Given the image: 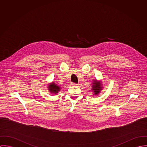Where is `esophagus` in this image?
Wrapping results in <instances>:
<instances>
[{
    "label": "esophagus",
    "instance_id": "esophagus-1",
    "mask_svg": "<svg viewBox=\"0 0 147 147\" xmlns=\"http://www.w3.org/2000/svg\"><path fill=\"white\" fill-rule=\"evenodd\" d=\"M70 84H71V86H78V84H76V83H70Z\"/></svg>",
    "mask_w": 147,
    "mask_h": 147
}]
</instances>
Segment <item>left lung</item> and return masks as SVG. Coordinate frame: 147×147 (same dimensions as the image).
<instances>
[{"instance_id":"1","label":"left lung","mask_w":147,"mask_h":147,"mask_svg":"<svg viewBox=\"0 0 147 147\" xmlns=\"http://www.w3.org/2000/svg\"><path fill=\"white\" fill-rule=\"evenodd\" d=\"M92 90H94V92H95V95H97L101 90V83L95 81L92 84Z\"/></svg>"}]
</instances>
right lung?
<instances>
[{"label": "right lung", "mask_w": 147, "mask_h": 147, "mask_svg": "<svg viewBox=\"0 0 147 147\" xmlns=\"http://www.w3.org/2000/svg\"><path fill=\"white\" fill-rule=\"evenodd\" d=\"M49 91L51 93H53L54 94H56L59 91H60V87L57 86L56 84H55L54 83H52V84H50L49 85Z\"/></svg>", "instance_id": "1"}]
</instances>
